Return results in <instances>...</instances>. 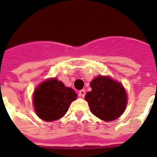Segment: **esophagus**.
Wrapping results in <instances>:
<instances>
[{
    "instance_id": "obj_1",
    "label": "esophagus",
    "mask_w": 157,
    "mask_h": 157,
    "mask_svg": "<svg viewBox=\"0 0 157 157\" xmlns=\"http://www.w3.org/2000/svg\"><path fill=\"white\" fill-rule=\"evenodd\" d=\"M78 95L80 96V97H81V98H84L85 95H86V90H80L78 92Z\"/></svg>"
}]
</instances>
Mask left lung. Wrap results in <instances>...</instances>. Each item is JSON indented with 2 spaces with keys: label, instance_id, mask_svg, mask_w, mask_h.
Wrapping results in <instances>:
<instances>
[{
  "label": "left lung",
  "instance_id": "left-lung-1",
  "mask_svg": "<svg viewBox=\"0 0 157 157\" xmlns=\"http://www.w3.org/2000/svg\"><path fill=\"white\" fill-rule=\"evenodd\" d=\"M90 87L92 90L85 98L94 116L111 121L123 114L127 105V94L120 82L110 76H98L91 81Z\"/></svg>",
  "mask_w": 157,
  "mask_h": 157
}]
</instances>
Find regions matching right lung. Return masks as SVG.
Listing matches in <instances>:
<instances>
[{
    "label": "right lung",
    "instance_id": "add662e5",
    "mask_svg": "<svg viewBox=\"0 0 157 157\" xmlns=\"http://www.w3.org/2000/svg\"><path fill=\"white\" fill-rule=\"evenodd\" d=\"M77 94L71 88L66 87L56 78L43 81L34 91L33 104L40 119L53 121L66 114Z\"/></svg>",
    "mask_w": 157,
    "mask_h": 157
}]
</instances>
